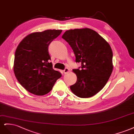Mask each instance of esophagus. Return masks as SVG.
<instances>
[{
  "mask_svg": "<svg viewBox=\"0 0 134 134\" xmlns=\"http://www.w3.org/2000/svg\"><path fill=\"white\" fill-rule=\"evenodd\" d=\"M69 71H70V70H69V69L68 68H64V70H63V72L64 73H68Z\"/></svg>",
  "mask_w": 134,
  "mask_h": 134,
  "instance_id": "esophagus-1",
  "label": "esophagus"
}]
</instances>
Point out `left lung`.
<instances>
[{
    "label": "left lung",
    "mask_w": 134,
    "mask_h": 134,
    "mask_svg": "<svg viewBox=\"0 0 134 134\" xmlns=\"http://www.w3.org/2000/svg\"><path fill=\"white\" fill-rule=\"evenodd\" d=\"M62 38L71 47L76 62L81 63V67L73 70L77 79L70 86L72 92L81 98L95 95L105 86L113 72L111 47L96 32L89 28L68 30Z\"/></svg>",
    "instance_id": "obj_1"
}]
</instances>
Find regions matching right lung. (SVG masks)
Segmentation results:
<instances>
[{"instance_id": "obj_1", "label": "right lung", "mask_w": 134, "mask_h": 134, "mask_svg": "<svg viewBox=\"0 0 134 134\" xmlns=\"http://www.w3.org/2000/svg\"><path fill=\"white\" fill-rule=\"evenodd\" d=\"M62 30L49 29L29 34L15 52L14 72L17 80L30 93L44 95L49 92L62 75L53 70L48 47Z\"/></svg>"}]
</instances>
